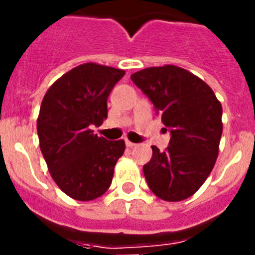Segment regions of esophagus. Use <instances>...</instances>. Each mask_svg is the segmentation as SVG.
Masks as SVG:
<instances>
[{"label":"esophagus","mask_w":255,"mask_h":255,"mask_svg":"<svg viewBox=\"0 0 255 255\" xmlns=\"http://www.w3.org/2000/svg\"><path fill=\"white\" fill-rule=\"evenodd\" d=\"M125 144H126V147H128V148H132V147H135V145H136V144L132 143V141H130V140H128V139H125Z\"/></svg>","instance_id":"obj_1"}]
</instances>
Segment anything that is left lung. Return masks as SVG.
<instances>
[{
  "label": "left lung",
  "mask_w": 255,
  "mask_h": 255,
  "mask_svg": "<svg viewBox=\"0 0 255 255\" xmlns=\"http://www.w3.org/2000/svg\"><path fill=\"white\" fill-rule=\"evenodd\" d=\"M131 80L150 100L171 139L164 152L153 145L143 166L150 190L167 202L191 197L216 163L222 135V106L208 84L181 67H147Z\"/></svg>",
  "instance_id": "8db88e82"
}]
</instances>
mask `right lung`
<instances>
[{
	"instance_id": "right-lung-1",
	"label": "right lung",
	"mask_w": 255,
	"mask_h": 255,
	"mask_svg": "<svg viewBox=\"0 0 255 255\" xmlns=\"http://www.w3.org/2000/svg\"><path fill=\"white\" fill-rule=\"evenodd\" d=\"M125 71L83 64L49 87L37 120L39 147L52 179L76 200L105 194L125 141L107 140L91 129L107 119V98Z\"/></svg>"
}]
</instances>
